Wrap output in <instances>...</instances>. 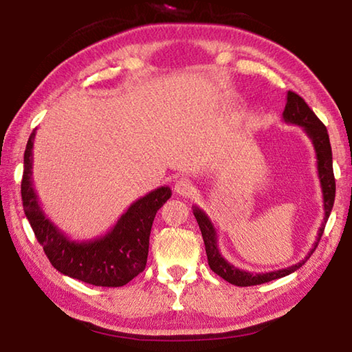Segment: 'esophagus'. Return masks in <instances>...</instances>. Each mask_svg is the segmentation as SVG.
Here are the masks:
<instances>
[{"label":"esophagus","instance_id":"esophagus-1","mask_svg":"<svg viewBox=\"0 0 352 352\" xmlns=\"http://www.w3.org/2000/svg\"><path fill=\"white\" fill-rule=\"evenodd\" d=\"M190 189H192V186H190V182L188 180V178H178V180L175 182V184H174L175 192L183 195V197H186V195H189Z\"/></svg>","mask_w":352,"mask_h":352}]
</instances>
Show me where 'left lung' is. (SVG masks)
I'll use <instances>...</instances> for the list:
<instances>
[{"label": "left lung", "instance_id": "8db88e82", "mask_svg": "<svg viewBox=\"0 0 352 352\" xmlns=\"http://www.w3.org/2000/svg\"><path fill=\"white\" fill-rule=\"evenodd\" d=\"M283 119L287 124H295L305 130L309 140L312 141L315 155H317V170L318 178L321 184V192H323V206H324V219L318 230L317 242L314 243V248L309 252L305 259L298 262L295 265H290L287 269L269 272V273H250L247 270H241L230 264L222 254L219 252L217 245V231L214 228L211 219L206 216L204 210H200L199 206H192V212L197 223L200 226L201 237L205 242V250L208 256V264H210L211 270L217 273L220 278H223L225 281H228L239 287H248V285H258L273 281V279L287 276L290 273L296 272L301 265H305V262L311 258V254L315 252L318 242L323 236L324 225L329 219V214L332 211L333 200H336V178H333V169H332V151H331V142L329 135H327V129L324 124L320 121L317 115L309 109V105L305 102V99L298 96L294 91H287V104L283 111Z\"/></svg>", "mask_w": 352, "mask_h": 352}]
</instances>
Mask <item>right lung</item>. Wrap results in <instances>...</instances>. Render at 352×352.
Instances as JSON below:
<instances>
[{"instance_id": "right-lung-1", "label": "right lung", "mask_w": 352, "mask_h": 352, "mask_svg": "<svg viewBox=\"0 0 352 352\" xmlns=\"http://www.w3.org/2000/svg\"><path fill=\"white\" fill-rule=\"evenodd\" d=\"M35 130L25 151L21 199L25 214L45 254L63 275L100 287H121L146 269L155 214L170 199L169 186L151 190L129 206L109 233L90 241H73L58 230L38 204L32 180Z\"/></svg>"}]
</instances>
